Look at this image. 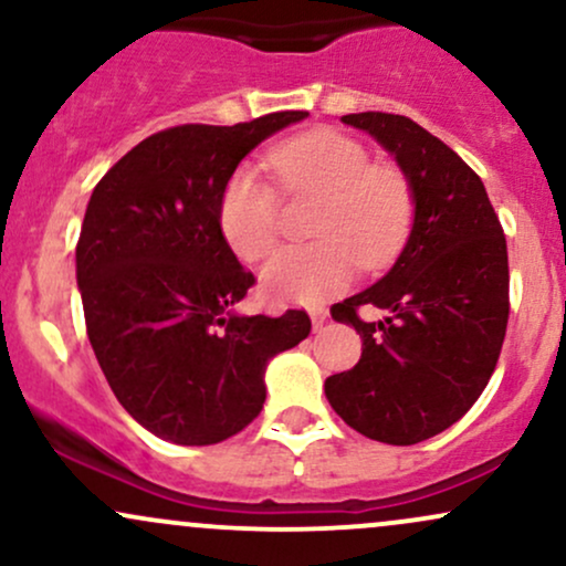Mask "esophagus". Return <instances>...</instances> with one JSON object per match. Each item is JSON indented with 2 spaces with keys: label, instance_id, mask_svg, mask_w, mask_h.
Returning a JSON list of instances; mask_svg holds the SVG:
<instances>
[{
  "label": "esophagus",
  "instance_id": "1",
  "mask_svg": "<svg viewBox=\"0 0 566 566\" xmlns=\"http://www.w3.org/2000/svg\"><path fill=\"white\" fill-rule=\"evenodd\" d=\"M324 322H327V311H324V308L311 311V324H314L316 333H319V329L324 327Z\"/></svg>",
  "mask_w": 566,
  "mask_h": 566
}]
</instances>
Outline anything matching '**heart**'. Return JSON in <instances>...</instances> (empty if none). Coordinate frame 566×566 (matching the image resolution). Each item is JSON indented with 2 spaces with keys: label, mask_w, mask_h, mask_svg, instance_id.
<instances>
[{
  "label": "heart",
  "mask_w": 566,
  "mask_h": 566,
  "mask_svg": "<svg viewBox=\"0 0 566 566\" xmlns=\"http://www.w3.org/2000/svg\"><path fill=\"white\" fill-rule=\"evenodd\" d=\"M265 167L287 193H316L314 233L265 263L261 282L276 303L316 305L346 290L356 261L388 263L412 223V188L399 170L369 165V151L337 129H314L279 143ZM276 191L252 167L231 175L220 197V231L242 261H261L276 244Z\"/></svg>",
  "instance_id": "obj_1"
}]
</instances>
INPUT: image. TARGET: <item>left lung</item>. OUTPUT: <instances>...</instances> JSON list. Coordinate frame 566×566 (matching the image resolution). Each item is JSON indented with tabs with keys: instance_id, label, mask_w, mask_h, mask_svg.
<instances>
[{
	"instance_id": "1",
	"label": "left lung",
	"mask_w": 566,
	"mask_h": 566,
	"mask_svg": "<svg viewBox=\"0 0 566 566\" xmlns=\"http://www.w3.org/2000/svg\"><path fill=\"white\" fill-rule=\"evenodd\" d=\"M391 154L412 188V226L386 276L333 305L361 335L354 369L324 394L354 431L418 444L458 423L495 373L509 324V250L476 172L450 146L399 114H346ZM361 304L384 311L358 319Z\"/></svg>"
}]
</instances>
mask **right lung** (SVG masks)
<instances>
[{
	"mask_svg": "<svg viewBox=\"0 0 566 566\" xmlns=\"http://www.w3.org/2000/svg\"><path fill=\"white\" fill-rule=\"evenodd\" d=\"M305 112L140 140L101 178L76 244L90 346L119 405L154 437L205 447L261 415L265 367L311 333L305 311L239 314L255 284L220 231L239 161Z\"/></svg>",
	"mask_w": 566,
	"mask_h": 566,
	"instance_id": "1",
	"label": "right lung"
}]
</instances>
